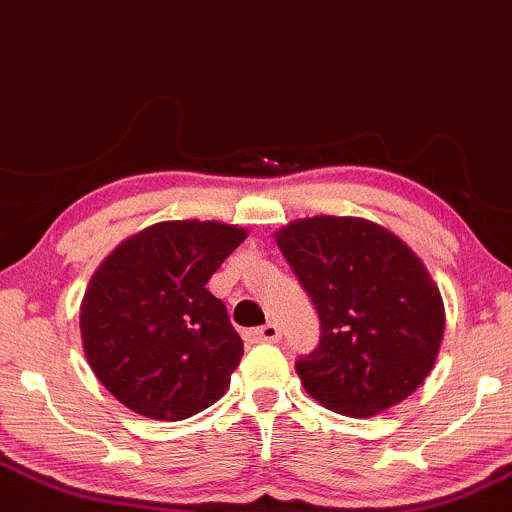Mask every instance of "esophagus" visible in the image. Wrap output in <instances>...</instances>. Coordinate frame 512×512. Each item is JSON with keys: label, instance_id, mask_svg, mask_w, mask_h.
<instances>
[{"label": "esophagus", "instance_id": "obj_1", "mask_svg": "<svg viewBox=\"0 0 512 512\" xmlns=\"http://www.w3.org/2000/svg\"><path fill=\"white\" fill-rule=\"evenodd\" d=\"M248 338L252 343H276L281 341V329L274 322H267L264 326L248 331Z\"/></svg>", "mask_w": 512, "mask_h": 512}]
</instances>
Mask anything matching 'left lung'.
I'll return each mask as SVG.
<instances>
[{
    "mask_svg": "<svg viewBox=\"0 0 512 512\" xmlns=\"http://www.w3.org/2000/svg\"><path fill=\"white\" fill-rule=\"evenodd\" d=\"M276 243L319 315V343L295 360L305 391L353 417L415 393L446 324L420 257L391 231L355 217L293 221Z\"/></svg>",
    "mask_w": 512,
    "mask_h": 512,
    "instance_id": "left-lung-1",
    "label": "left lung"
}]
</instances>
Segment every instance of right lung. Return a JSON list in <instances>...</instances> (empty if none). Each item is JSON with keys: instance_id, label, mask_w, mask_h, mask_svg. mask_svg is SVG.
I'll use <instances>...</instances> for the list:
<instances>
[{"instance_id": "right-lung-1", "label": "right lung", "mask_w": 512, "mask_h": 512, "mask_svg": "<svg viewBox=\"0 0 512 512\" xmlns=\"http://www.w3.org/2000/svg\"><path fill=\"white\" fill-rule=\"evenodd\" d=\"M245 236L219 221H162L121 243L92 276L80 305L83 348L126 408L178 422L229 389L243 341L205 283Z\"/></svg>"}]
</instances>
